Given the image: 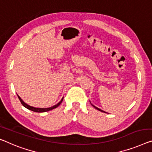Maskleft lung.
<instances>
[{
	"label": "left lung",
	"instance_id": "obj_1",
	"mask_svg": "<svg viewBox=\"0 0 152 152\" xmlns=\"http://www.w3.org/2000/svg\"><path fill=\"white\" fill-rule=\"evenodd\" d=\"M89 102H90V101H89ZM90 103H91V102H90ZM91 105H92L93 106H94V107L95 108H96V109H97V110H99V111H101V112H103V113H106V112H105V111H104V110H101V109H99V108H98V107H96V106H95L94 105H93L91 103Z\"/></svg>",
	"mask_w": 152,
	"mask_h": 152
}]
</instances>
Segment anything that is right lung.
<instances>
[{"instance_id": "obj_1", "label": "right lung", "mask_w": 152, "mask_h": 152, "mask_svg": "<svg viewBox=\"0 0 152 152\" xmlns=\"http://www.w3.org/2000/svg\"><path fill=\"white\" fill-rule=\"evenodd\" d=\"M18 98H19L20 102L22 103V104L23 105L24 107L26 108L28 110H32V111H34V112H36V113H44V112H47V111H49V110H51L53 109H54V108H56L57 106H59L61 104V103L62 102H63V98L61 99V101L59 102L56 104V105H54L53 106H51V107H49V108H35V107H33V106H29L28 104H26L22 100V99L20 98V97L18 96Z\"/></svg>"}]
</instances>
